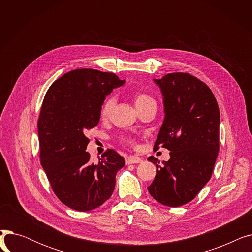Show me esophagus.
Instances as JSON below:
<instances>
[{
	"label": "esophagus",
	"mask_w": 252,
	"mask_h": 252,
	"mask_svg": "<svg viewBox=\"0 0 252 252\" xmlns=\"http://www.w3.org/2000/svg\"><path fill=\"white\" fill-rule=\"evenodd\" d=\"M143 161V159L141 157H139V156H134V155H131V156H127V157H126V164H134V163H140V162H142Z\"/></svg>",
	"instance_id": "1"
}]
</instances>
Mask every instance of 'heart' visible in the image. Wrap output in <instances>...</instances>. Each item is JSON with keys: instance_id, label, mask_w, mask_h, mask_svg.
I'll list each match as a JSON object with an SVG mask.
<instances>
[{"instance_id": "b5f03b06", "label": "heart", "mask_w": 252, "mask_h": 252, "mask_svg": "<svg viewBox=\"0 0 252 252\" xmlns=\"http://www.w3.org/2000/svg\"><path fill=\"white\" fill-rule=\"evenodd\" d=\"M133 99H134L136 107L138 108L139 111L148 107L150 105L155 104V100L150 95H148L147 93H144V92H136L133 95ZM115 104H116V98L114 96H109L104 100L100 108V115L103 119H108L111 117L113 109L115 107ZM121 140L124 143L128 145L136 144V140L131 137H122Z\"/></svg>"}]
</instances>
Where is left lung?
I'll list each match as a JSON object with an SVG mask.
<instances>
[{
  "mask_svg": "<svg viewBox=\"0 0 252 252\" xmlns=\"http://www.w3.org/2000/svg\"><path fill=\"white\" fill-rule=\"evenodd\" d=\"M163 95L165 117L154 144L170 151L163 166L154 156L156 176L148 187L159 203L178 207L192 201L213 175L220 150V109L214 93L186 72L155 79Z\"/></svg>",
  "mask_w": 252,
  "mask_h": 252,
  "instance_id": "1",
  "label": "left lung"
}]
</instances>
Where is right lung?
<instances>
[{"label": "right lung", "mask_w": 252, "mask_h": 252, "mask_svg": "<svg viewBox=\"0 0 252 252\" xmlns=\"http://www.w3.org/2000/svg\"><path fill=\"white\" fill-rule=\"evenodd\" d=\"M112 72L69 71L47 91L37 121L39 158L53 192L72 209L89 211L109 199L125 158L106 150L98 162L86 151L87 131L100 121V108L113 89L124 85Z\"/></svg>", "instance_id": "add662e5"}]
</instances>
